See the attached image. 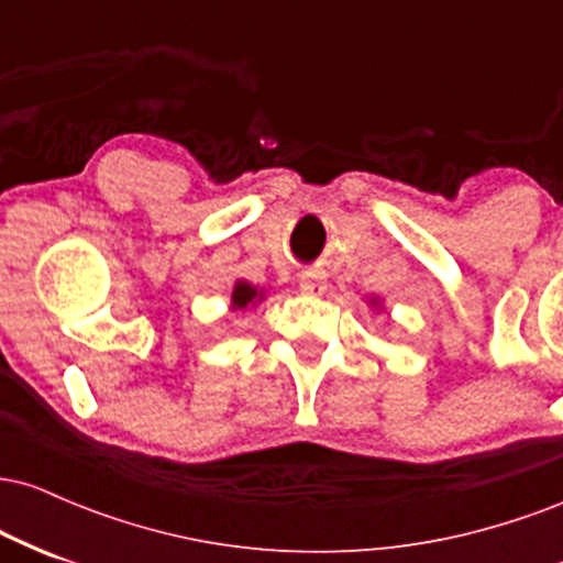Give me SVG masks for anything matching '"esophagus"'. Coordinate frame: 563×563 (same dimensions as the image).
<instances>
[{
  "label": "esophagus",
  "instance_id": "esophagus-1",
  "mask_svg": "<svg viewBox=\"0 0 563 563\" xmlns=\"http://www.w3.org/2000/svg\"><path fill=\"white\" fill-rule=\"evenodd\" d=\"M325 288H328L325 277L318 275V273L303 275L301 280H299V290H301V294H307V296H320V294H325Z\"/></svg>",
  "mask_w": 563,
  "mask_h": 563
}]
</instances>
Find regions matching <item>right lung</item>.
Segmentation results:
<instances>
[{
	"label": "right lung",
	"instance_id": "right-lung-1",
	"mask_svg": "<svg viewBox=\"0 0 563 563\" xmlns=\"http://www.w3.org/2000/svg\"><path fill=\"white\" fill-rule=\"evenodd\" d=\"M256 299H262V296L254 286H249V283H243V280L235 283V290H232V307L243 309V307H249V303H254Z\"/></svg>",
	"mask_w": 563,
	"mask_h": 563
}]
</instances>
